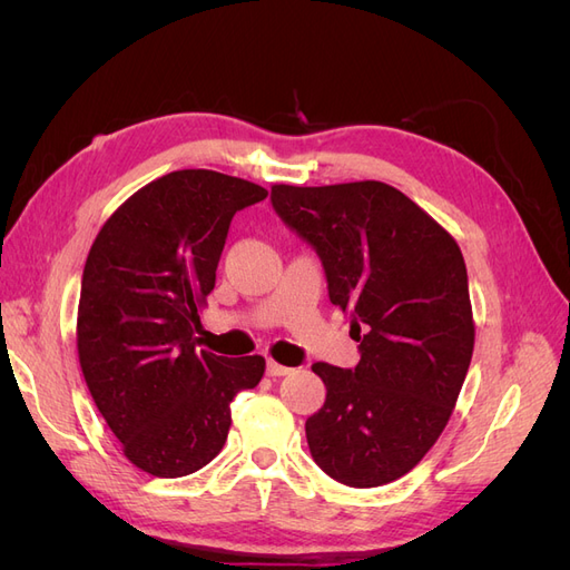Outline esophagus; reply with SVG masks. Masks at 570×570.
Here are the masks:
<instances>
[{
	"label": "esophagus",
	"instance_id": "esophagus-1",
	"mask_svg": "<svg viewBox=\"0 0 570 570\" xmlns=\"http://www.w3.org/2000/svg\"><path fill=\"white\" fill-rule=\"evenodd\" d=\"M266 373H268L271 377H281V375H289V373H292V368H287V366H281V364H275L273 358H268V364H266Z\"/></svg>",
	"mask_w": 570,
	"mask_h": 570
}]
</instances>
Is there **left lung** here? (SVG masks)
I'll list each match as a JSON object with an SVG mask.
<instances>
[{"instance_id":"1","label":"left lung","mask_w":570,"mask_h":570,"mask_svg":"<svg viewBox=\"0 0 570 570\" xmlns=\"http://www.w3.org/2000/svg\"><path fill=\"white\" fill-rule=\"evenodd\" d=\"M271 202L318 252L327 295L361 342L354 368L312 366L327 392L306 419L308 450L342 485H387L438 442L471 366L463 254L416 202L377 180L273 185Z\"/></svg>"}]
</instances>
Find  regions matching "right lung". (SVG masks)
<instances>
[{
	"label": "right lung",
	"instance_id": "add662e5",
	"mask_svg": "<svg viewBox=\"0 0 570 570\" xmlns=\"http://www.w3.org/2000/svg\"><path fill=\"white\" fill-rule=\"evenodd\" d=\"M266 189L206 168L151 180L101 226L82 271L78 358L126 459L157 478L199 471L226 444L230 402L264 356L197 350L235 212Z\"/></svg>",
	"mask_w": 570,
	"mask_h": 570
}]
</instances>
